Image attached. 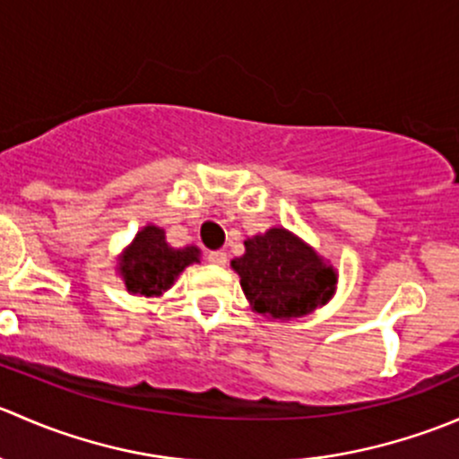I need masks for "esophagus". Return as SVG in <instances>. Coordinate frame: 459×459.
<instances>
[{"mask_svg": "<svg viewBox=\"0 0 459 459\" xmlns=\"http://www.w3.org/2000/svg\"><path fill=\"white\" fill-rule=\"evenodd\" d=\"M208 262L215 264V266H224V264L229 262V257H226L224 251H211L208 253Z\"/></svg>", "mask_w": 459, "mask_h": 459, "instance_id": "1", "label": "esophagus"}]
</instances>
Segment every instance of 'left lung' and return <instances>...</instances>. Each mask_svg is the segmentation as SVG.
<instances>
[{
    "instance_id": "1",
    "label": "left lung",
    "mask_w": 459,
    "mask_h": 459,
    "mask_svg": "<svg viewBox=\"0 0 459 459\" xmlns=\"http://www.w3.org/2000/svg\"><path fill=\"white\" fill-rule=\"evenodd\" d=\"M247 253L230 262L251 308L268 319H295L324 307L335 293L337 273L316 248L286 229L244 242Z\"/></svg>"
}]
</instances>
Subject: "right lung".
I'll use <instances>...</instances> for the list:
<instances>
[{"mask_svg": "<svg viewBox=\"0 0 459 459\" xmlns=\"http://www.w3.org/2000/svg\"><path fill=\"white\" fill-rule=\"evenodd\" d=\"M195 262H200V248L169 247L164 229L148 224L137 230L131 247L119 257L117 273L128 293L160 298L173 286L179 273Z\"/></svg>", "mask_w": 459, "mask_h": 459, "instance_id": "1", "label": "right lung"}]
</instances>
